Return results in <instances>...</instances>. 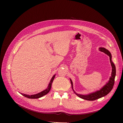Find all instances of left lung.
<instances>
[{
    "mask_svg": "<svg viewBox=\"0 0 123 123\" xmlns=\"http://www.w3.org/2000/svg\"><path fill=\"white\" fill-rule=\"evenodd\" d=\"M100 51L101 52H104L105 54H107L109 57H110V61L111 66L112 67V74H111V77L110 78V80L109 82L106 84L101 89H100L99 91H96L95 92L91 93L90 94L87 95H80L79 94L76 93L74 90H73V83L72 80L70 79L71 83V85H72V88L74 92L75 93V94L78 96L79 97L85 99L86 100L88 101H94L98 99H99L100 98L103 97H104L107 94H108L110 92H111V90H112L113 86L114 85V83H115V76H116V67L114 65V64L113 63L112 61V56L110 53V52L106 49L104 48H99Z\"/></svg>",
    "mask_w": 123,
    "mask_h": 123,
    "instance_id": "1",
    "label": "left lung"
}]
</instances>
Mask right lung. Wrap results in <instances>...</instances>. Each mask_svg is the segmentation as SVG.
Masks as SVG:
<instances>
[{
    "instance_id": "1",
    "label": "right lung",
    "mask_w": 123,
    "mask_h": 123,
    "mask_svg": "<svg viewBox=\"0 0 123 123\" xmlns=\"http://www.w3.org/2000/svg\"><path fill=\"white\" fill-rule=\"evenodd\" d=\"M55 75H54L53 76L52 78V79L50 82L49 84L48 85V88L46 90H44V91H43L42 92H41L40 93H39L35 95H26V94H21L23 96H24V97H25L29 98V99H37V98H39L40 97H43V96L48 93V92L50 91V90L51 88V86H52V82L53 81V80L55 78Z\"/></svg>"
}]
</instances>
